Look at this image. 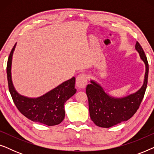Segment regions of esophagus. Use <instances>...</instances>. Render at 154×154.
<instances>
[{"mask_svg": "<svg viewBox=\"0 0 154 154\" xmlns=\"http://www.w3.org/2000/svg\"><path fill=\"white\" fill-rule=\"evenodd\" d=\"M87 83L88 77L86 74H85V73H82V74L78 75L76 78V82H75L77 88H80V89H81V88H84L86 85H87Z\"/></svg>", "mask_w": 154, "mask_h": 154, "instance_id": "1", "label": "esophagus"}]
</instances>
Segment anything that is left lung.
Listing matches in <instances>:
<instances>
[{
	"instance_id": "8db88e82",
	"label": "left lung",
	"mask_w": 154,
	"mask_h": 154,
	"mask_svg": "<svg viewBox=\"0 0 154 154\" xmlns=\"http://www.w3.org/2000/svg\"><path fill=\"white\" fill-rule=\"evenodd\" d=\"M135 49L146 66L144 81L142 87L135 93L116 98L106 93L100 85L90 81L86 88L90 119L96 125L101 128H110L130 119L140 107L144 98L148 82L149 64L140 44L137 42Z\"/></svg>"
}]
</instances>
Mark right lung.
Returning a JSON list of instances; mask_svg holds the SVG:
<instances>
[{
    "mask_svg": "<svg viewBox=\"0 0 154 154\" xmlns=\"http://www.w3.org/2000/svg\"><path fill=\"white\" fill-rule=\"evenodd\" d=\"M15 46L16 43L10 52L7 63L8 88L14 104L20 113L31 121L48 126L58 125L64 119L65 102L76 92L75 77L39 97L29 98L21 95L14 89L11 77L12 59Z\"/></svg>",
    "mask_w": 154,
    "mask_h": 154,
    "instance_id": "right-lung-1",
    "label": "right lung"
}]
</instances>
